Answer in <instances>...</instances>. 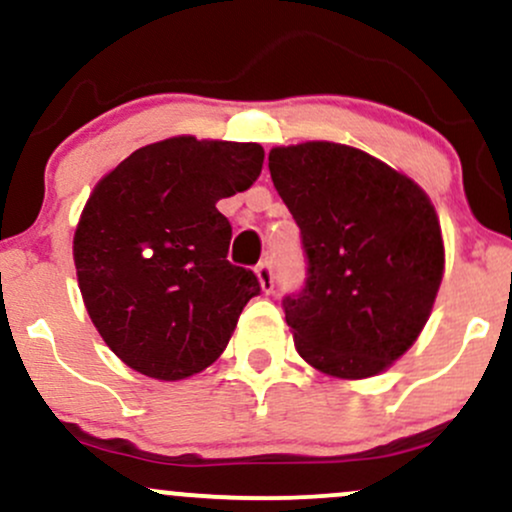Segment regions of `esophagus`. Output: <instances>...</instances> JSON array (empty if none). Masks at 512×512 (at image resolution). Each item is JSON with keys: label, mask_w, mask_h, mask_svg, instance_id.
Returning <instances> with one entry per match:
<instances>
[{"label": "esophagus", "mask_w": 512, "mask_h": 512, "mask_svg": "<svg viewBox=\"0 0 512 512\" xmlns=\"http://www.w3.org/2000/svg\"><path fill=\"white\" fill-rule=\"evenodd\" d=\"M255 274H257V279H260V286H262V291H264V293H269V291L274 289L272 264H269V262H260V264H257Z\"/></svg>", "instance_id": "obj_1"}]
</instances>
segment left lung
<instances>
[{
	"label": "left lung",
	"mask_w": 512,
	"mask_h": 512,
	"mask_svg": "<svg viewBox=\"0 0 512 512\" xmlns=\"http://www.w3.org/2000/svg\"><path fill=\"white\" fill-rule=\"evenodd\" d=\"M269 173L301 228V291L284 296L296 351L334 378L390 368L424 330L445 250L426 192L354 146L269 151Z\"/></svg>",
	"instance_id": "left-lung-1"
}]
</instances>
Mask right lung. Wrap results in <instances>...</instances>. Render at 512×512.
Masks as SVG:
<instances>
[{"instance_id":"right-lung-1","label":"right lung","mask_w":512,"mask_h":512,"mask_svg":"<svg viewBox=\"0 0 512 512\" xmlns=\"http://www.w3.org/2000/svg\"><path fill=\"white\" fill-rule=\"evenodd\" d=\"M262 161L260 144L173 137L134 151L91 192L76 276L91 322L129 368L182 380L223 354L262 289L226 260L231 223L216 202L248 190Z\"/></svg>"}]
</instances>
